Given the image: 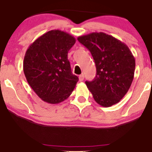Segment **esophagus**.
<instances>
[{
  "label": "esophagus",
  "mask_w": 152,
  "mask_h": 152,
  "mask_svg": "<svg viewBox=\"0 0 152 152\" xmlns=\"http://www.w3.org/2000/svg\"><path fill=\"white\" fill-rule=\"evenodd\" d=\"M78 78H79L80 81H83V80H84V75L83 74H80V76H78Z\"/></svg>",
  "instance_id": "esophagus-1"
}]
</instances>
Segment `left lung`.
<instances>
[{
	"instance_id": "8db88e82",
	"label": "left lung",
	"mask_w": 152,
	"mask_h": 152,
	"mask_svg": "<svg viewBox=\"0 0 152 152\" xmlns=\"http://www.w3.org/2000/svg\"><path fill=\"white\" fill-rule=\"evenodd\" d=\"M91 53L96 66L93 81H86L96 102L109 107L117 104L131 86L135 69V57L124 43L103 32L78 37Z\"/></svg>"
}]
</instances>
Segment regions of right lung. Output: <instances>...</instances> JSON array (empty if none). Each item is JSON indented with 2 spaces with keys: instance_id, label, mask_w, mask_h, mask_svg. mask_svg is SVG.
Here are the masks:
<instances>
[{
  "instance_id": "1",
  "label": "right lung",
  "mask_w": 152,
  "mask_h": 152,
  "mask_svg": "<svg viewBox=\"0 0 152 152\" xmlns=\"http://www.w3.org/2000/svg\"><path fill=\"white\" fill-rule=\"evenodd\" d=\"M75 43V38L66 32L51 30L31 44L25 53V77L36 95L45 102H62L76 87L78 78L72 74L67 56Z\"/></svg>"
}]
</instances>
